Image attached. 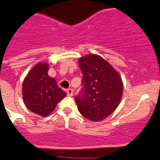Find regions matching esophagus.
<instances>
[{
    "label": "esophagus",
    "instance_id": "34e87169",
    "mask_svg": "<svg viewBox=\"0 0 160 160\" xmlns=\"http://www.w3.org/2000/svg\"><path fill=\"white\" fill-rule=\"evenodd\" d=\"M66 92H67V95H68V96H72V90L71 88L66 90Z\"/></svg>",
    "mask_w": 160,
    "mask_h": 160
}]
</instances>
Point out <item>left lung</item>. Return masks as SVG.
<instances>
[{
  "mask_svg": "<svg viewBox=\"0 0 160 160\" xmlns=\"http://www.w3.org/2000/svg\"><path fill=\"white\" fill-rule=\"evenodd\" d=\"M83 73V88L75 100L80 114L93 122L107 118L122 99L123 83L119 73L109 62L97 54L79 59Z\"/></svg>",
  "mask_w": 160,
  "mask_h": 160,
  "instance_id": "8db88e82",
  "label": "left lung"
}]
</instances>
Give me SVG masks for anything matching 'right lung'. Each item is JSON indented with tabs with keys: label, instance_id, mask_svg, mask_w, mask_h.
Wrapping results in <instances>:
<instances>
[{
	"label": "right lung",
	"instance_id": "add662e5",
	"mask_svg": "<svg viewBox=\"0 0 160 160\" xmlns=\"http://www.w3.org/2000/svg\"><path fill=\"white\" fill-rule=\"evenodd\" d=\"M49 64L39 62L33 67L25 77L22 87L23 102L33 113L46 117L54 110L57 104L66 96L48 75Z\"/></svg>",
	"mask_w": 160,
	"mask_h": 160
}]
</instances>
